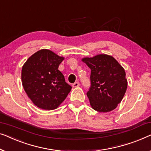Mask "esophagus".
Masks as SVG:
<instances>
[{"mask_svg":"<svg viewBox=\"0 0 151 151\" xmlns=\"http://www.w3.org/2000/svg\"><path fill=\"white\" fill-rule=\"evenodd\" d=\"M79 86H80V83L78 82H75V83L73 84V88H77V87H78Z\"/></svg>","mask_w":151,"mask_h":151,"instance_id":"1","label":"esophagus"}]
</instances>
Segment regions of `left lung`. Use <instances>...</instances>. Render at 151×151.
I'll return each instance as SVG.
<instances>
[{"mask_svg": "<svg viewBox=\"0 0 151 151\" xmlns=\"http://www.w3.org/2000/svg\"><path fill=\"white\" fill-rule=\"evenodd\" d=\"M82 61L91 70V86L87 92L90 105L99 112L116 109L127 88L126 73L122 65L105 54L85 57Z\"/></svg>", "mask_w": 151, "mask_h": 151, "instance_id": "1", "label": "left lung"}]
</instances>
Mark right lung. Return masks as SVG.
<instances>
[{
    "label": "right lung",
    "instance_id": "obj_1",
    "mask_svg": "<svg viewBox=\"0 0 151 151\" xmlns=\"http://www.w3.org/2000/svg\"><path fill=\"white\" fill-rule=\"evenodd\" d=\"M63 59L51 50L42 49L31 55L23 65V88L34 105L40 109H56L70 92L72 87L58 70Z\"/></svg>",
    "mask_w": 151,
    "mask_h": 151
}]
</instances>
